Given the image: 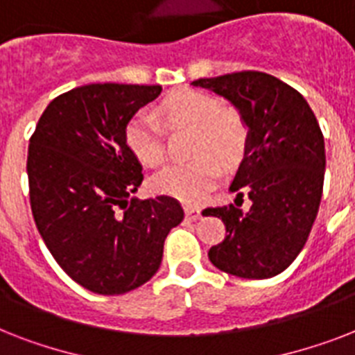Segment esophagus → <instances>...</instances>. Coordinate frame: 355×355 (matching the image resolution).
I'll return each mask as SVG.
<instances>
[{"label": "esophagus", "instance_id": "1", "mask_svg": "<svg viewBox=\"0 0 355 355\" xmlns=\"http://www.w3.org/2000/svg\"><path fill=\"white\" fill-rule=\"evenodd\" d=\"M184 211H186V217H188L189 221H197L200 217V208L191 205H184Z\"/></svg>", "mask_w": 355, "mask_h": 355}]
</instances>
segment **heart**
Returning <instances> with one entry per match:
<instances>
[{
  "instance_id": "heart-1",
  "label": "heart",
  "mask_w": 355,
  "mask_h": 355,
  "mask_svg": "<svg viewBox=\"0 0 355 355\" xmlns=\"http://www.w3.org/2000/svg\"><path fill=\"white\" fill-rule=\"evenodd\" d=\"M160 116L171 127L193 128L191 153L207 155L164 167L150 178V188L156 193L171 195L186 202L205 199L221 173L211 156L225 167L234 166L241 156L247 136L241 118L223 108L216 96L199 90H182L169 96L162 103ZM125 141L144 166H160L166 158L164 127L155 114L145 110L136 114L125 128Z\"/></svg>"
}]
</instances>
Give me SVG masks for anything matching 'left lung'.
Masks as SVG:
<instances>
[{"mask_svg":"<svg viewBox=\"0 0 355 355\" xmlns=\"http://www.w3.org/2000/svg\"><path fill=\"white\" fill-rule=\"evenodd\" d=\"M227 99L247 128L245 155L230 184L236 205L206 208L227 237L210 248L217 269L239 278L280 275L304 248L324 184V138L308 101L280 79L239 71L191 83ZM251 199L243 212L242 195Z\"/></svg>","mask_w":355,"mask_h":355,"instance_id":"8db88e82","label":"left lung"}]
</instances>
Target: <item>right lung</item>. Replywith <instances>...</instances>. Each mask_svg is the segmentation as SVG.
I'll list each match as a JSON object with an SVG mask.
<instances>
[{
    "mask_svg": "<svg viewBox=\"0 0 355 355\" xmlns=\"http://www.w3.org/2000/svg\"><path fill=\"white\" fill-rule=\"evenodd\" d=\"M162 86L86 85L53 99L29 141L31 210L64 272L97 295H123L156 275L184 210L171 197L139 202L141 164L125 128Z\"/></svg>",
    "mask_w": 355,
    "mask_h": 355,
    "instance_id": "1",
    "label": "right lung"
}]
</instances>
